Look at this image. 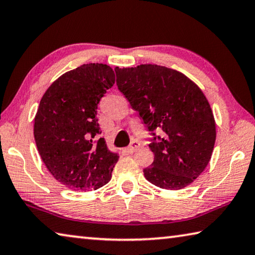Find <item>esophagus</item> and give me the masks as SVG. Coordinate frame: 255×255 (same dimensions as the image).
I'll use <instances>...</instances> for the list:
<instances>
[{"instance_id": "obj_1", "label": "esophagus", "mask_w": 255, "mask_h": 255, "mask_svg": "<svg viewBox=\"0 0 255 255\" xmlns=\"http://www.w3.org/2000/svg\"><path fill=\"white\" fill-rule=\"evenodd\" d=\"M139 145H140V144L138 143L137 140H132V141H131V144L129 145L128 147H127L126 149H125V150H126V152H127L128 154H131V153L135 152V150H136L138 147H139Z\"/></svg>"}]
</instances>
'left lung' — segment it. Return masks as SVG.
I'll return each mask as SVG.
<instances>
[{
    "label": "left lung",
    "instance_id": "left-lung-1",
    "mask_svg": "<svg viewBox=\"0 0 255 255\" xmlns=\"http://www.w3.org/2000/svg\"><path fill=\"white\" fill-rule=\"evenodd\" d=\"M115 72L119 91L148 130L162 131L148 145L154 162L144 169L145 178L166 190L192 183L208 165L216 140L214 114L204 92L182 73L155 64Z\"/></svg>",
    "mask_w": 255,
    "mask_h": 255
}]
</instances>
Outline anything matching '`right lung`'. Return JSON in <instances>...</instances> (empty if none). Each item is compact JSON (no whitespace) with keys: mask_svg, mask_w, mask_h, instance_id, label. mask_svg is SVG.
Here are the masks:
<instances>
[{"mask_svg":"<svg viewBox=\"0 0 255 255\" xmlns=\"http://www.w3.org/2000/svg\"><path fill=\"white\" fill-rule=\"evenodd\" d=\"M106 64L68 71L42 96L33 135L42 162L54 178L72 190H97L109 182L119 155L108 149L97 119L98 103L115 84Z\"/></svg>","mask_w":255,"mask_h":255,"instance_id":"right-lung-1","label":"right lung"}]
</instances>
